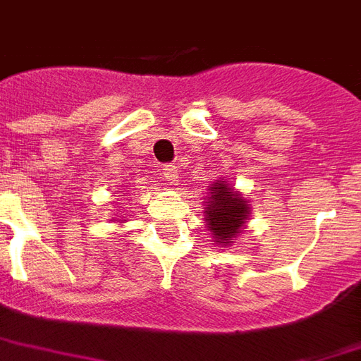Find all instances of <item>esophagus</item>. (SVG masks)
<instances>
[{"label":"esophagus","mask_w":361,"mask_h":361,"mask_svg":"<svg viewBox=\"0 0 361 361\" xmlns=\"http://www.w3.org/2000/svg\"><path fill=\"white\" fill-rule=\"evenodd\" d=\"M161 175H164L167 183L175 184V183H177V178H178L177 165H164V169H161Z\"/></svg>","instance_id":"esophagus-1"}]
</instances>
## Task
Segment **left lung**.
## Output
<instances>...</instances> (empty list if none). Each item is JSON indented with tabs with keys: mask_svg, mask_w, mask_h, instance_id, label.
Returning a JSON list of instances; mask_svg holds the SVG:
<instances>
[{
	"mask_svg": "<svg viewBox=\"0 0 361 361\" xmlns=\"http://www.w3.org/2000/svg\"><path fill=\"white\" fill-rule=\"evenodd\" d=\"M209 200L205 202V222L213 232L216 243L230 245L235 235L242 234V228L249 219L251 207L242 194H235L226 180H216L209 188Z\"/></svg>",
	"mask_w": 361,
	"mask_h": 361,
	"instance_id": "1",
	"label": "left lung"
}]
</instances>
